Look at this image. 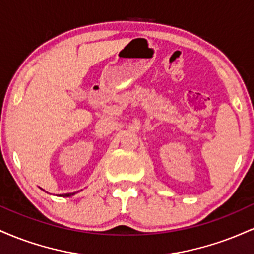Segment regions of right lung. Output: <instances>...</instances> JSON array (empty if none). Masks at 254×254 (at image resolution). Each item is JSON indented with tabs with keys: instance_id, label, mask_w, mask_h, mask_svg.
I'll list each match as a JSON object with an SVG mask.
<instances>
[{
	"instance_id": "1",
	"label": "right lung",
	"mask_w": 254,
	"mask_h": 254,
	"mask_svg": "<svg viewBox=\"0 0 254 254\" xmlns=\"http://www.w3.org/2000/svg\"><path fill=\"white\" fill-rule=\"evenodd\" d=\"M76 193V192H74V193H64V194H60L61 197H71V196H74V194Z\"/></svg>"
}]
</instances>
